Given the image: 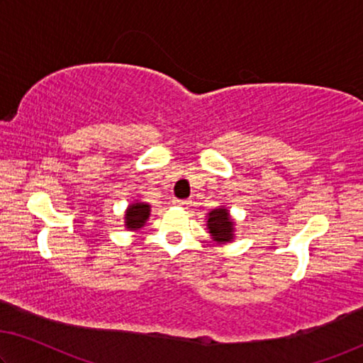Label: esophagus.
<instances>
[{"label":"esophagus","mask_w":363,"mask_h":363,"mask_svg":"<svg viewBox=\"0 0 363 363\" xmlns=\"http://www.w3.org/2000/svg\"><path fill=\"white\" fill-rule=\"evenodd\" d=\"M174 203H176V205H181V207H187V205H189V200H184V199H174Z\"/></svg>","instance_id":"1"}]
</instances>
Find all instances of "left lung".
I'll return each mask as SVG.
<instances>
[{"mask_svg":"<svg viewBox=\"0 0 363 363\" xmlns=\"http://www.w3.org/2000/svg\"><path fill=\"white\" fill-rule=\"evenodd\" d=\"M208 230L216 241H231L233 240V221L226 208H216L208 213Z\"/></svg>","mask_w":363,"mask_h":363,"instance_id":"8db88e82","label":"left lung"}]
</instances>
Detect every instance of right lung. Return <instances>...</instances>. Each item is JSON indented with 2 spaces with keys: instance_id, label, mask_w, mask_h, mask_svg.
<instances>
[{
  "instance_id": "obj_1",
  "label": "right lung",
  "mask_w": 363,
  "mask_h": 363,
  "mask_svg": "<svg viewBox=\"0 0 363 363\" xmlns=\"http://www.w3.org/2000/svg\"><path fill=\"white\" fill-rule=\"evenodd\" d=\"M148 216H150V205L140 203V202L132 203L125 213L127 228H132V230L142 228Z\"/></svg>"
}]
</instances>
